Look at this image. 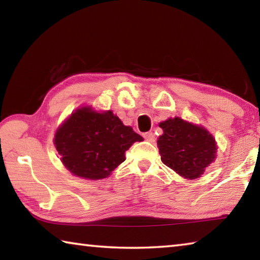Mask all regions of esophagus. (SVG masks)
<instances>
[{
    "label": "esophagus",
    "mask_w": 260,
    "mask_h": 260,
    "mask_svg": "<svg viewBox=\"0 0 260 260\" xmlns=\"http://www.w3.org/2000/svg\"><path fill=\"white\" fill-rule=\"evenodd\" d=\"M143 138L147 141H150V142H152V141L155 140V135H153L152 132H147V133L143 134Z\"/></svg>",
    "instance_id": "1"
}]
</instances>
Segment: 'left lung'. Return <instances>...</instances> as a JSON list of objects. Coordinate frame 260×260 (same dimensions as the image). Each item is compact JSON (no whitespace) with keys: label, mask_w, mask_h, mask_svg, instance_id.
<instances>
[{"label":"left lung","mask_w":260,"mask_h":260,"mask_svg":"<svg viewBox=\"0 0 260 260\" xmlns=\"http://www.w3.org/2000/svg\"><path fill=\"white\" fill-rule=\"evenodd\" d=\"M159 127L162 134L157 147L160 159L182 178L199 179L217 158V142L205 127L179 117L159 122Z\"/></svg>","instance_id":"obj_1"}]
</instances>
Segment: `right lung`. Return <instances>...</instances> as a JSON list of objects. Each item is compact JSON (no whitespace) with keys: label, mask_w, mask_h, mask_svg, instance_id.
<instances>
[{"label":"right lung","mask_w":260,"mask_h":260,"mask_svg":"<svg viewBox=\"0 0 260 260\" xmlns=\"http://www.w3.org/2000/svg\"><path fill=\"white\" fill-rule=\"evenodd\" d=\"M143 138L125 126L111 110L83 105L56 129L54 144L63 165L78 178H108L126 159L125 152Z\"/></svg>","instance_id":"1"}]
</instances>
